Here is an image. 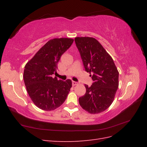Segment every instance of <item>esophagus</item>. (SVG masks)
<instances>
[{"label":"esophagus","mask_w":147,"mask_h":147,"mask_svg":"<svg viewBox=\"0 0 147 147\" xmlns=\"http://www.w3.org/2000/svg\"><path fill=\"white\" fill-rule=\"evenodd\" d=\"M76 84H77V82H75V81H72V85L73 86H75V85H76Z\"/></svg>","instance_id":"obj_1"}]
</instances>
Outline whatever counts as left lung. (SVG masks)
I'll return each mask as SVG.
<instances>
[{
    "label": "left lung",
    "instance_id": "8db88e82",
    "mask_svg": "<svg viewBox=\"0 0 147 147\" xmlns=\"http://www.w3.org/2000/svg\"><path fill=\"white\" fill-rule=\"evenodd\" d=\"M75 42L84 69L92 73L93 81L90 87L84 85L86 93L79 97V104L88 113H101L113 101L118 88V71L112 57L94 38L76 37Z\"/></svg>",
    "mask_w": 147,
    "mask_h": 147
}]
</instances>
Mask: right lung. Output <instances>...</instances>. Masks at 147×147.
Returning a JSON list of instances; mask_svg holds the SVG:
<instances>
[{
  "label": "right lung",
  "instance_id": "right-lung-1",
  "mask_svg": "<svg viewBox=\"0 0 147 147\" xmlns=\"http://www.w3.org/2000/svg\"><path fill=\"white\" fill-rule=\"evenodd\" d=\"M68 38L49 40L26 64L24 81L28 94L39 109L50 111L64 103L72 87V81L53 78L61 56L72 45Z\"/></svg>",
  "mask_w": 147,
  "mask_h": 147
}]
</instances>
